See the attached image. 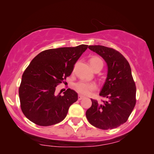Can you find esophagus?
<instances>
[{
	"mask_svg": "<svg viewBox=\"0 0 154 154\" xmlns=\"http://www.w3.org/2000/svg\"><path fill=\"white\" fill-rule=\"evenodd\" d=\"M83 98H84V97L81 95V94H79V95L78 96V99H79V100H81L82 99H83Z\"/></svg>",
	"mask_w": 154,
	"mask_h": 154,
	"instance_id": "esophagus-1",
	"label": "esophagus"
}]
</instances>
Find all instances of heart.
<instances>
[{
  "instance_id": "1",
  "label": "heart",
  "mask_w": 154,
  "mask_h": 154,
  "mask_svg": "<svg viewBox=\"0 0 154 154\" xmlns=\"http://www.w3.org/2000/svg\"><path fill=\"white\" fill-rule=\"evenodd\" d=\"M90 64L92 68L95 69L99 66H103V61L102 59L97 56L92 57L90 59ZM75 88L76 91L82 94H88L92 90H95L96 86L94 83H87L84 81H79L75 84Z\"/></svg>"
}]
</instances>
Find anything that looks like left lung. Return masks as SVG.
I'll return each mask as SVG.
<instances>
[{"instance_id": "obj_1", "label": "left lung", "mask_w": 154, "mask_h": 154, "mask_svg": "<svg viewBox=\"0 0 154 154\" xmlns=\"http://www.w3.org/2000/svg\"><path fill=\"white\" fill-rule=\"evenodd\" d=\"M88 48L100 55L106 62L108 73L100 95L106 97L102 104L92 100L86 118L94 127L113 129L128 121L136 104V86L131 68L123 54L103 45H89Z\"/></svg>"}]
</instances>
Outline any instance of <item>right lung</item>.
I'll use <instances>...</instances> for the list:
<instances>
[{
    "label": "right lung",
    "instance_id": "obj_1",
    "mask_svg": "<svg viewBox=\"0 0 154 154\" xmlns=\"http://www.w3.org/2000/svg\"><path fill=\"white\" fill-rule=\"evenodd\" d=\"M88 45L44 50L35 57L22 75L19 88L21 109L25 116L41 126L60 123L69 107L78 100V94L67 89L55 94L56 87L69 76L74 64Z\"/></svg>",
    "mask_w": 154,
    "mask_h": 154
}]
</instances>
